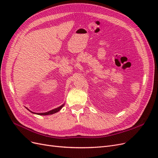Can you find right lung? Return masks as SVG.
Masks as SVG:
<instances>
[{"label": "right lung", "instance_id": "obj_1", "mask_svg": "<svg viewBox=\"0 0 158 158\" xmlns=\"http://www.w3.org/2000/svg\"><path fill=\"white\" fill-rule=\"evenodd\" d=\"M63 106L64 105H62L61 106H60V107H57V108H56V109H52V110H51V111H48V112H46V113H36V114H39V115H47V114H53V113H56V112H58V111H59L61 109V108L63 107ZM29 110V109H28ZM30 111V110H29ZM31 113H33V112H31Z\"/></svg>", "mask_w": 158, "mask_h": 158}]
</instances>
